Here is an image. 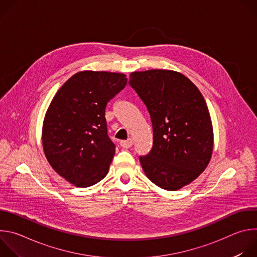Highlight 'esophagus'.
I'll list each match as a JSON object with an SVG mask.
<instances>
[{"label": "esophagus", "mask_w": 257, "mask_h": 257, "mask_svg": "<svg viewBox=\"0 0 257 257\" xmlns=\"http://www.w3.org/2000/svg\"><path fill=\"white\" fill-rule=\"evenodd\" d=\"M120 145L123 149H129L133 145V140L131 138H129L127 140H122V141H120Z\"/></svg>", "instance_id": "obj_1"}]
</instances>
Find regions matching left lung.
<instances>
[{
    "mask_svg": "<svg viewBox=\"0 0 257 257\" xmlns=\"http://www.w3.org/2000/svg\"><path fill=\"white\" fill-rule=\"evenodd\" d=\"M129 84L148 107L153 124V149L139 157L146 177L169 191L188 185L205 170L213 149L211 120L201 92L172 70L132 72Z\"/></svg>",
    "mask_w": 257,
    "mask_h": 257,
    "instance_id": "1",
    "label": "left lung"
}]
</instances>
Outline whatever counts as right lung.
<instances>
[{"mask_svg": "<svg viewBox=\"0 0 257 257\" xmlns=\"http://www.w3.org/2000/svg\"><path fill=\"white\" fill-rule=\"evenodd\" d=\"M127 84L126 75L81 71L54 96L44 120L43 148L52 168L77 187L102 180L115 155L104 117L106 103Z\"/></svg>", "mask_w": 257, "mask_h": 257, "instance_id": "obj_1", "label": "right lung"}]
</instances>
